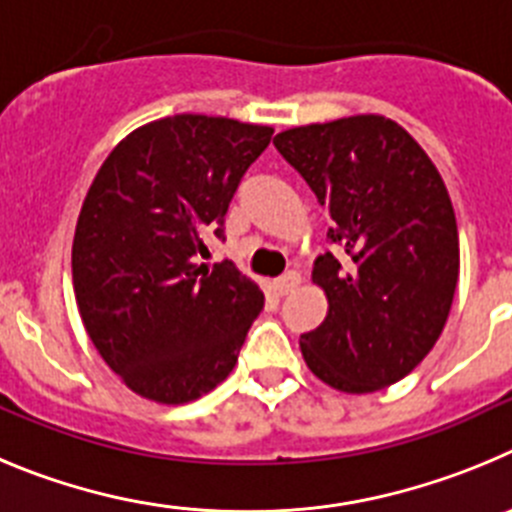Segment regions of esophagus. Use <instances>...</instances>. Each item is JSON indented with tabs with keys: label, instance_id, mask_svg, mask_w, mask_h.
I'll return each instance as SVG.
<instances>
[{
	"label": "esophagus",
	"instance_id": "1",
	"mask_svg": "<svg viewBox=\"0 0 512 512\" xmlns=\"http://www.w3.org/2000/svg\"><path fill=\"white\" fill-rule=\"evenodd\" d=\"M298 285H301V275L293 273V270H290V273H285L283 278L275 280V290H278L280 296H288V293H293Z\"/></svg>",
	"mask_w": 512,
	"mask_h": 512
}]
</instances>
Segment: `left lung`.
Here are the masks:
<instances>
[{
	"label": "left lung",
	"mask_w": 512,
	"mask_h": 512,
	"mask_svg": "<svg viewBox=\"0 0 512 512\" xmlns=\"http://www.w3.org/2000/svg\"><path fill=\"white\" fill-rule=\"evenodd\" d=\"M349 255L316 257L329 311L301 336L308 370L342 393L403 380L434 349L459 280V232L444 178L393 119L354 114L275 135Z\"/></svg>",
	"instance_id": "1"
}]
</instances>
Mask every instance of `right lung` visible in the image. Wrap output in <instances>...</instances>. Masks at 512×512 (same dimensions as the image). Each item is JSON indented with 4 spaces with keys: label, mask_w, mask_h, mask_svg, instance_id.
<instances>
[{
    "label": "right lung",
    "mask_w": 512,
    "mask_h": 512,
    "mask_svg": "<svg viewBox=\"0 0 512 512\" xmlns=\"http://www.w3.org/2000/svg\"><path fill=\"white\" fill-rule=\"evenodd\" d=\"M273 127L206 114L147 122L91 181L73 234V293L84 329L119 380L147 400L183 405L237 365L262 311L260 285L232 262H199L224 237L239 178Z\"/></svg>",
    "instance_id": "obj_1"
}]
</instances>
